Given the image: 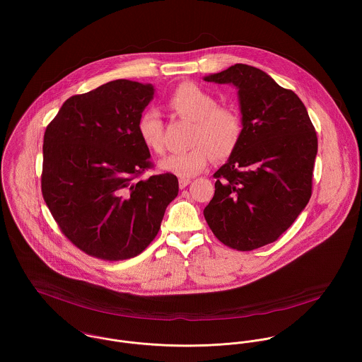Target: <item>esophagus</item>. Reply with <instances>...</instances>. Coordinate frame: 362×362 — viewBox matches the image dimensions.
Instances as JSON below:
<instances>
[{
	"instance_id": "obj_1",
	"label": "esophagus",
	"mask_w": 362,
	"mask_h": 362,
	"mask_svg": "<svg viewBox=\"0 0 362 362\" xmlns=\"http://www.w3.org/2000/svg\"><path fill=\"white\" fill-rule=\"evenodd\" d=\"M178 184H180V188L182 189V188H185L188 184H191V180H189V178H180Z\"/></svg>"
}]
</instances>
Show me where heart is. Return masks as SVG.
<instances>
[{
    "mask_svg": "<svg viewBox=\"0 0 362 362\" xmlns=\"http://www.w3.org/2000/svg\"><path fill=\"white\" fill-rule=\"evenodd\" d=\"M168 107L180 117L195 122L188 151L163 157L158 167L180 177H192L201 173L214 157H226L237 146L243 124L238 114L227 107H218L214 96L202 88L184 83L168 98ZM138 136L155 153L164 151V127L157 110L144 111L136 122Z\"/></svg>",
    "mask_w": 362,
    "mask_h": 362,
    "instance_id": "b5f03b06",
    "label": "heart"
}]
</instances>
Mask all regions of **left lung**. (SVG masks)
<instances>
[{
  "mask_svg": "<svg viewBox=\"0 0 362 362\" xmlns=\"http://www.w3.org/2000/svg\"><path fill=\"white\" fill-rule=\"evenodd\" d=\"M204 81L235 86L243 124L204 214L224 245L252 251L274 243L310 202L316 132L300 98L262 69L235 64Z\"/></svg>",
  "mask_w": 362,
  "mask_h": 362,
  "instance_id": "left-lung-1",
  "label": "left lung"
}]
</instances>
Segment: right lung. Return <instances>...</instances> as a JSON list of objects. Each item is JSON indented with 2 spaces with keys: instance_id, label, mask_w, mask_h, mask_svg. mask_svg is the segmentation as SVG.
Here are the masks:
<instances>
[{
  "instance_id": "1",
  "label": "right lung",
  "mask_w": 362,
  "mask_h": 362,
  "mask_svg": "<svg viewBox=\"0 0 362 362\" xmlns=\"http://www.w3.org/2000/svg\"><path fill=\"white\" fill-rule=\"evenodd\" d=\"M155 86L127 79L69 98L45 132L42 192L65 237L107 260L139 255L178 195L165 173L138 180L151 152L136 122Z\"/></svg>"
}]
</instances>
